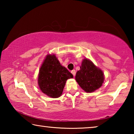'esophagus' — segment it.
Returning <instances> with one entry per match:
<instances>
[{
	"label": "esophagus",
	"mask_w": 134,
	"mask_h": 134,
	"mask_svg": "<svg viewBox=\"0 0 134 134\" xmlns=\"http://www.w3.org/2000/svg\"><path fill=\"white\" fill-rule=\"evenodd\" d=\"M71 73L72 74V75H73L74 76L76 75V70H72V71H71Z\"/></svg>",
	"instance_id": "obj_1"
}]
</instances>
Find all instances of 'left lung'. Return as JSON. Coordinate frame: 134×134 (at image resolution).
<instances>
[{"instance_id":"8db88e82","label":"left lung","mask_w":134,"mask_h":134,"mask_svg":"<svg viewBox=\"0 0 134 134\" xmlns=\"http://www.w3.org/2000/svg\"><path fill=\"white\" fill-rule=\"evenodd\" d=\"M76 80L85 92L90 93L102 85L104 76L102 71L87 59H84L80 70L77 72Z\"/></svg>"}]
</instances>
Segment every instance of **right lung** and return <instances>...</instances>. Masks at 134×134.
Wrapping results in <instances>:
<instances>
[{"label":"right lung","instance_id":"1","mask_svg":"<svg viewBox=\"0 0 134 134\" xmlns=\"http://www.w3.org/2000/svg\"><path fill=\"white\" fill-rule=\"evenodd\" d=\"M72 74L62 66L55 55H48L40 68L38 83L41 91L51 97L62 95L67 79Z\"/></svg>","mask_w":134,"mask_h":134}]
</instances>
